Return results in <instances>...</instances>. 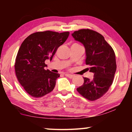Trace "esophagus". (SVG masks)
Listing matches in <instances>:
<instances>
[{
	"instance_id": "1",
	"label": "esophagus",
	"mask_w": 132,
	"mask_h": 132,
	"mask_svg": "<svg viewBox=\"0 0 132 132\" xmlns=\"http://www.w3.org/2000/svg\"><path fill=\"white\" fill-rule=\"evenodd\" d=\"M65 76L66 77L70 78V79H73V78L75 77L74 75H69V74H65Z\"/></svg>"
}]
</instances>
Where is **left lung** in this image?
I'll return each instance as SVG.
<instances>
[{
  "label": "left lung",
  "instance_id": "obj_1",
  "mask_svg": "<svg viewBox=\"0 0 132 132\" xmlns=\"http://www.w3.org/2000/svg\"><path fill=\"white\" fill-rule=\"evenodd\" d=\"M71 35L83 44L87 69L94 73L92 80L84 77L83 84L77 91L86 99L95 101L108 91L113 82L117 70L114 51L101 34L94 30L81 29Z\"/></svg>",
  "mask_w": 132,
  "mask_h": 132
}]
</instances>
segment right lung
Masks as SVG:
<instances>
[{"mask_svg": "<svg viewBox=\"0 0 132 132\" xmlns=\"http://www.w3.org/2000/svg\"><path fill=\"white\" fill-rule=\"evenodd\" d=\"M69 35V32L41 31L30 35L21 44L15 59V72L20 84L31 96L43 97L55 88L60 75L45 70V61H52Z\"/></svg>", "mask_w": 132, "mask_h": 132, "instance_id": "add662e5", "label": "right lung"}]
</instances>
